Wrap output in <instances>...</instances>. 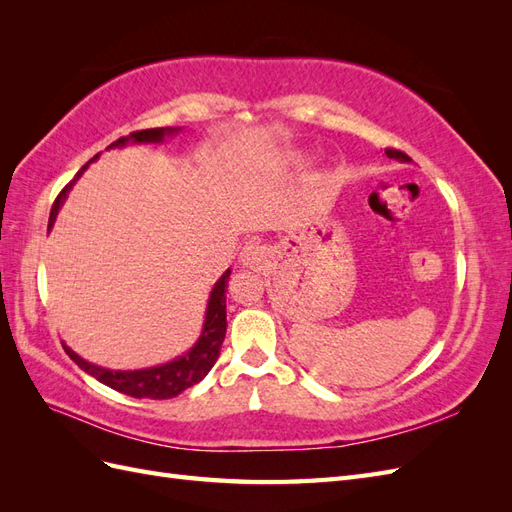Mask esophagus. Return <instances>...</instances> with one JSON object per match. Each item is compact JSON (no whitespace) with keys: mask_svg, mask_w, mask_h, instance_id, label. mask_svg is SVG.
<instances>
[{"mask_svg":"<svg viewBox=\"0 0 512 512\" xmlns=\"http://www.w3.org/2000/svg\"><path fill=\"white\" fill-rule=\"evenodd\" d=\"M269 250L265 245H260V243H247L245 247H243V252H241V262L245 267H254V269H258V267H262V265H267L269 262Z\"/></svg>","mask_w":512,"mask_h":512,"instance_id":"esophagus-1","label":"esophagus"}]
</instances>
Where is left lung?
<instances>
[{
    "label": "left lung",
    "mask_w": 512,
    "mask_h": 512,
    "mask_svg": "<svg viewBox=\"0 0 512 512\" xmlns=\"http://www.w3.org/2000/svg\"><path fill=\"white\" fill-rule=\"evenodd\" d=\"M386 156L395 158V160H399V162H410V158L406 156V153H404V151H397V149H386Z\"/></svg>",
    "instance_id": "8db88e82"
}]
</instances>
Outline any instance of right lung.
<instances>
[{"label":"right lung","mask_w":512,"mask_h":512,"mask_svg":"<svg viewBox=\"0 0 512 512\" xmlns=\"http://www.w3.org/2000/svg\"><path fill=\"white\" fill-rule=\"evenodd\" d=\"M181 128H151V130H141V132H132L130 136H121L119 141L108 145V149L115 147H126L128 143H162L166 136L177 134ZM100 156V153H98ZM98 156L91 158L89 162L98 160ZM87 168V164L76 173V177L66 185L64 190L59 192V196L55 198L53 209H51V218H49V230L55 224L57 213L61 209V205L66 203L68 192L72 190L74 181L83 175V170ZM228 277H230V269L215 282L211 294H209V303H207V312H205V324L203 331H200L198 342L177 359L156 365V367H147V369H134V371H119V369H108V367H100L89 363L85 359H81L72 348H68L64 344V350L68 352L70 359L79 365L83 371H87L89 376H94L98 382L111 386V389L130 395L136 399H170L177 397L179 393H183L190 386L198 384L203 380L211 367L215 365L220 356V348L226 337V288H228Z\"/></svg>","instance_id":"add662e5"}]
</instances>
